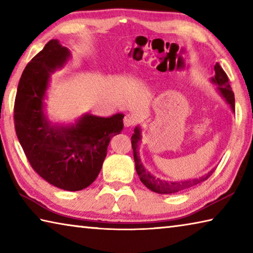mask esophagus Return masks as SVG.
Masks as SVG:
<instances>
[{
  "mask_svg": "<svg viewBox=\"0 0 253 253\" xmlns=\"http://www.w3.org/2000/svg\"><path fill=\"white\" fill-rule=\"evenodd\" d=\"M135 123H136V118L135 116H132V115H126L125 118H124V125L126 127L134 126Z\"/></svg>",
  "mask_w": 253,
  "mask_h": 253,
  "instance_id": "obj_1",
  "label": "esophagus"
}]
</instances>
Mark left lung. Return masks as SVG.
Wrapping results in <instances>:
<instances>
[{"mask_svg": "<svg viewBox=\"0 0 253 253\" xmlns=\"http://www.w3.org/2000/svg\"><path fill=\"white\" fill-rule=\"evenodd\" d=\"M214 71L215 75L211 78V83L216 85V90L220 93V96L223 98L226 104L230 106L231 110L234 113V93L232 89L230 87L228 76L222 69L219 63H216L214 66ZM142 140V129L140 126H136L134 129V134L131 136V147L132 152H134V161H135V168L136 172L138 174L139 179L142 181L145 186L149 190L155 192L158 194H173L177 193V192L186 191L188 188L193 187L198 184L204 182L205 179H208L214 172L212 169L209 170L207 174L202 175V176L196 177V178H190V179H183V181H166V179H162L160 177H156L155 175H153L149 170L145 168L142 163L138 152V143Z\"/></svg>", "mask_w": 253, "mask_h": 253, "instance_id": "left-lung-1", "label": "left lung"}]
</instances>
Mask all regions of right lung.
Here are the masks:
<instances>
[{"label": "right lung", "mask_w": 253, "mask_h": 253, "mask_svg": "<svg viewBox=\"0 0 253 253\" xmlns=\"http://www.w3.org/2000/svg\"><path fill=\"white\" fill-rule=\"evenodd\" d=\"M70 59V50L52 39L28 63L16 91L14 123L33 169L55 187L80 191L97 178L111 137L123 130L124 114H84L71 124L49 121L44 100L51 75Z\"/></svg>", "instance_id": "1"}]
</instances>
